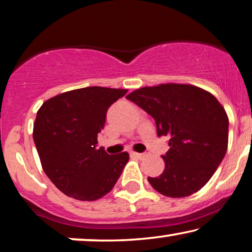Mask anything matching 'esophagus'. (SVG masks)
Wrapping results in <instances>:
<instances>
[{"instance_id": "esophagus-1", "label": "esophagus", "mask_w": 252, "mask_h": 252, "mask_svg": "<svg viewBox=\"0 0 252 252\" xmlns=\"http://www.w3.org/2000/svg\"><path fill=\"white\" fill-rule=\"evenodd\" d=\"M148 154H149V153H135V152H130V155L135 156V158H146V156H148Z\"/></svg>"}]
</instances>
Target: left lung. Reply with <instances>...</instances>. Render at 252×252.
<instances>
[{
    "label": "left lung",
    "instance_id": "1",
    "mask_svg": "<svg viewBox=\"0 0 252 252\" xmlns=\"http://www.w3.org/2000/svg\"><path fill=\"white\" fill-rule=\"evenodd\" d=\"M155 120L158 136H168L170 149L162 155L165 169L148 177L163 195L183 198L200 190L227 153L228 120L213 94L190 84L145 87L126 97Z\"/></svg>",
    "mask_w": 252,
    "mask_h": 252
}]
</instances>
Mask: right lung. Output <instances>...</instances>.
<instances>
[{"label":"right lung","instance_id":"add662e5","mask_svg":"<svg viewBox=\"0 0 252 252\" xmlns=\"http://www.w3.org/2000/svg\"><path fill=\"white\" fill-rule=\"evenodd\" d=\"M126 93L87 87L58 94L39 109L33 140L45 174L62 193L94 201L113 189L129 155L98 149L97 136L105 125L107 109Z\"/></svg>","mask_w":252,"mask_h":252}]
</instances>
